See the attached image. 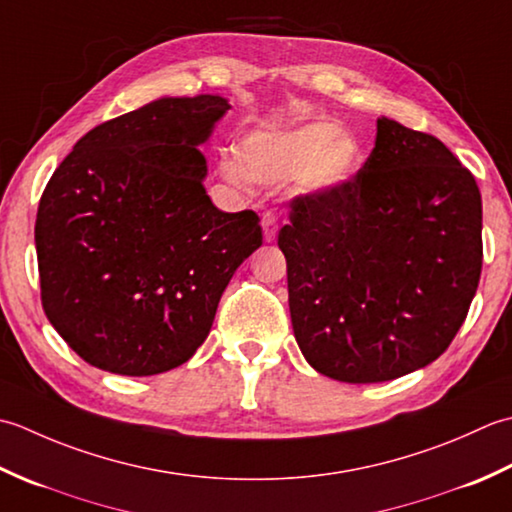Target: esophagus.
<instances>
[{"label": "esophagus", "mask_w": 512, "mask_h": 512, "mask_svg": "<svg viewBox=\"0 0 512 512\" xmlns=\"http://www.w3.org/2000/svg\"><path fill=\"white\" fill-rule=\"evenodd\" d=\"M263 234H265V241L267 243H274L276 241V232H278V223H276V216L271 212L263 214Z\"/></svg>", "instance_id": "esophagus-1"}]
</instances>
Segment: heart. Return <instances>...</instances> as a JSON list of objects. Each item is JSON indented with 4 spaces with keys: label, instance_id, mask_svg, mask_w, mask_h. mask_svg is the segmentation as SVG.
Segmentation results:
<instances>
[{
    "label": "heart",
    "instance_id": "1",
    "mask_svg": "<svg viewBox=\"0 0 512 512\" xmlns=\"http://www.w3.org/2000/svg\"><path fill=\"white\" fill-rule=\"evenodd\" d=\"M362 163L364 148L356 134L331 121H309L289 130L247 134L241 156L227 152L221 170L236 185H285L296 179L302 194L322 196L356 179Z\"/></svg>",
    "mask_w": 512,
    "mask_h": 512
}]
</instances>
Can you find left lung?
<instances>
[{"mask_svg":"<svg viewBox=\"0 0 512 512\" xmlns=\"http://www.w3.org/2000/svg\"><path fill=\"white\" fill-rule=\"evenodd\" d=\"M278 232L294 336L338 382H387L437 360L482 274V194L431 134L378 119L356 179L296 196Z\"/></svg>","mask_w":512,"mask_h":512,"instance_id":"left-lung-1","label":"left lung"}]
</instances>
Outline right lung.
Returning a JSON list of instances; mask_svg holds the SVG:
<instances>
[{
	"instance_id": "right-lung-1",
	"label": "right lung",
	"mask_w": 512,
	"mask_h": 512,
	"mask_svg": "<svg viewBox=\"0 0 512 512\" xmlns=\"http://www.w3.org/2000/svg\"><path fill=\"white\" fill-rule=\"evenodd\" d=\"M225 97H161L97 125L41 194V305L79 358L119 375L190 360L234 271L263 245L252 210L207 196L198 150Z\"/></svg>"
}]
</instances>
